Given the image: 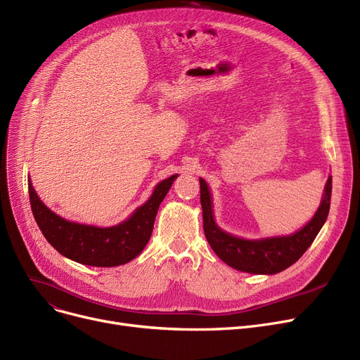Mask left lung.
<instances>
[{
    "instance_id": "obj_1",
    "label": "left lung",
    "mask_w": 360,
    "mask_h": 360,
    "mask_svg": "<svg viewBox=\"0 0 360 360\" xmlns=\"http://www.w3.org/2000/svg\"><path fill=\"white\" fill-rule=\"evenodd\" d=\"M331 176L324 188L323 201H321L314 217L304 228L289 236H276L266 239H240L221 231L213 217L212 194L207 182L200 178V200L202 207V228L204 235L209 240L212 250L216 255L228 264L229 267L252 273V274H276L290 267L316 238L318 232L323 228L328 212L331 200Z\"/></svg>"
}]
</instances>
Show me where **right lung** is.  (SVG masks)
<instances>
[{"label": "right lung", "instance_id": "add662e5", "mask_svg": "<svg viewBox=\"0 0 360 360\" xmlns=\"http://www.w3.org/2000/svg\"><path fill=\"white\" fill-rule=\"evenodd\" d=\"M178 175L159 182L153 194L141 207L110 228L68 221L51 212L37 197L29 179V197L34 220L42 235L64 257L93 267H115L134 259L153 232L159 205Z\"/></svg>", "mask_w": 360, "mask_h": 360}]
</instances>
